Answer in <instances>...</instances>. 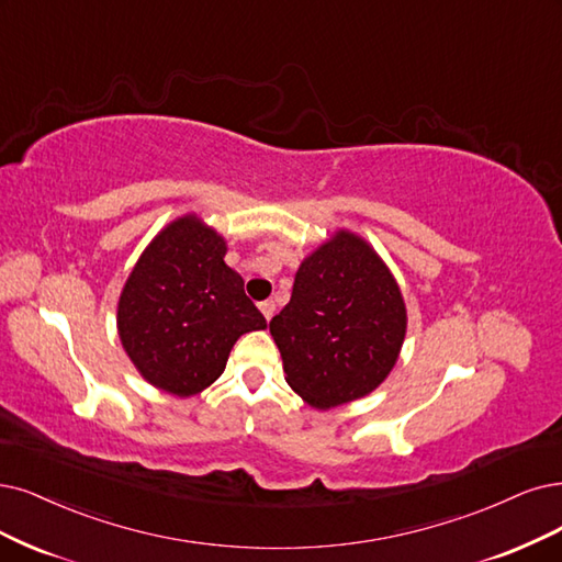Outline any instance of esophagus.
<instances>
[{"label": "esophagus", "mask_w": 562, "mask_h": 562, "mask_svg": "<svg viewBox=\"0 0 562 562\" xmlns=\"http://www.w3.org/2000/svg\"><path fill=\"white\" fill-rule=\"evenodd\" d=\"M259 310H261V315L266 317V322H270V317L276 315V303L273 301H263V303H259Z\"/></svg>", "instance_id": "34e87169"}]
</instances>
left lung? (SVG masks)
I'll return each mask as SVG.
<instances>
[{
	"instance_id": "obj_1",
	"label": "left lung",
	"mask_w": 562,
	"mask_h": 562,
	"mask_svg": "<svg viewBox=\"0 0 562 562\" xmlns=\"http://www.w3.org/2000/svg\"><path fill=\"white\" fill-rule=\"evenodd\" d=\"M405 330L396 278L375 247L347 228L301 261L292 299L270 319L284 380L315 409L375 391L401 357Z\"/></svg>"
}]
</instances>
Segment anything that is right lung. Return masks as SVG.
<instances>
[{"label": "right lung", "instance_id": "right-lung-1", "mask_svg": "<svg viewBox=\"0 0 562 562\" xmlns=\"http://www.w3.org/2000/svg\"><path fill=\"white\" fill-rule=\"evenodd\" d=\"M226 240L199 215L166 224L143 249L117 301V336L140 378L190 398L226 368L236 340L266 328Z\"/></svg>", "mask_w": 562, "mask_h": 562}]
</instances>
